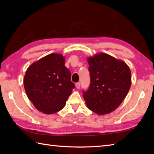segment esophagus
<instances>
[{
  "label": "esophagus",
  "instance_id": "esophagus-1",
  "mask_svg": "<svg viewBox=\"0 0 154 154\" xmlns=\"http://www.w3.org/2000/svg\"><path fill=\"white\" fill-rule=\"evenodd\" d=\"M80 85H81V84H80L79 82L75 83V87H76V88H77V89H79V88H80Z\"/></svg>",
  "mask_w": 154,
  "mask_h": 154
}]
</instances>
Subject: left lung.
<instances>
[{
    "mask_svg": "<svg viewBox=\"0 0 154 154\" xmlns=\"http://www.w3.org/2000/svg\"><path fill=\"white\" fill-rule=\"evenodd\" d=\"M91 83L83 96L87 107L98 114H109L125 99L131 86V72L124 61L100 53L87 59Z\"/></svg>",
    "mask_w": 154,
    "mask_h": 154,
    "instance_id": "obj_1",
    "label": "left lung"
}]
</instances>
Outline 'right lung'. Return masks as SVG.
<instances>
[{
	"label": "right lung",
	"mask_w": 154,
	"mask_h": 154,
	"mask_svg": "<svg viewBox=\"0 0 154 154\" xmlns=\"http://www.w3.org/2000/svg\"><path fill=\"white\" fill-rule=\"evenodd\" d=\"M24 87L29 100L44 114H54L64 107L75 88L65 57L51 54L32 63L26 72Z\"/></svg>",
	"instance_id": "right-lung-1"
}]
</instances>
